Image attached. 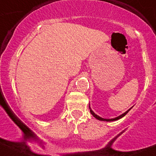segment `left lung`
<instances>
[{
  "instance_id": "8db88e82",
  "label": "left lung",
  "mask_w": 156,
  "mask_h": 156,
  "mask_svg": "<svg viewBox=\"0 0 156 156\" xmlns=\"http://www.w3.org/2000/svg\"><path fill=\"white\" fill-rule=\"evenodd\" d=\"M89 107H90V106H89ZM130 109H131V108H130ZM130 109H128V110L126 111V112H124V113H123L122 115H119V116H118V117L115 118V119H103V118L100 117V116L97 115L96 114H95V112H94L93 111H92V109H91V108H90V112H91V114L92 115L94 116V117L95 118V119H97L98 120H100V121H116V120H119V119H121V118H123V117H124V116L125 115H126V113H128V112H129V111L130 110Z\"/></svg>"
}]
</instances>
